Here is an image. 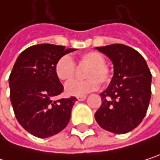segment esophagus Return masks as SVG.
<instances>
[{"mask_svg": "<svg viewBox=\"0 0 160 160\" xmlns=\"http://www.w3.org/2000/svg\"><path fill=\"white\" fill-rule=\"evenodd\" d=\"M86 97H87L86 95H82V96H78L77 99H78L79 101H84V100L86 99Z\"/></svg>", "mask_w": 160, "mask_h": 160, "instance_id": "esophagus-1", "label": "esophagus"}]
</instances>
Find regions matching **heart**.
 <instances>
[{
  "label": "heart",
  "mask_w": 160,
  "mask_h": 160,
  "mask_svg": "<svg viewBox=\"0 0 160 160\" xmlns=\"http://www.w3.org/2000/svg\"><path fill=\"white\" fill-rule=\"evenodd\" d=\"M83 63L90 65L85 77L87 80H73L65 85L67 94L73 96H82L99 88V81L103 84L110 80V71L106 66L104 55L98 52H88L80 57ZM56 77L60 80H69L75 74V63L70 55L65 54L61 56L54 66Z\"/></svg>",
  "instance_id": "obj_1"
}]
</instances>
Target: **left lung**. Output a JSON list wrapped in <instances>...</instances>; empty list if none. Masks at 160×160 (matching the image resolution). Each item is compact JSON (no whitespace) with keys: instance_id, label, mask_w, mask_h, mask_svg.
I'll return each mask as SVG.
<instances>
[{"instance_id":"8db88e82","label":"left lung","mask_w":160,"mask_h":160,"mask_svg":"<svg viewBox=\"0 0 160 160\" xmlns=\"http://www.w3.org/2000/svg\"><path fill=\"white\" fill-rule=\"evenodd\" d=\"M96 50L106 54L114 66L108 87L100 93L102 105L94 114L101 128L123 134L144 119L151 98L152 75L144 58L124 44H111Z\"/></svg>"}]
</instances>
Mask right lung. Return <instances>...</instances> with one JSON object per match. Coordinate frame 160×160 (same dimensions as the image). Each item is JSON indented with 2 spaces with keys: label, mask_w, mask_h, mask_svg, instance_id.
Here are the masks:
<instances>
[{
  "label": "right lung",
  "mask_w": 160,
  "mask_h": 160,
  "mask_svg": "<svg viewBox=\"0 0 160 160\" xmlns=\"http://www.w3.org/2000/svg\"><path fill=\"white\" fill-rule=\"evenodd\" d=\"M76 49L42 43L23 51L9 77L10 100L19 124L39 138L51 137L69 122L76 97L53 100L64 87L55 75L57 60Z\"/></svg>",
  "instance_id": "1"
}]
</instances>
